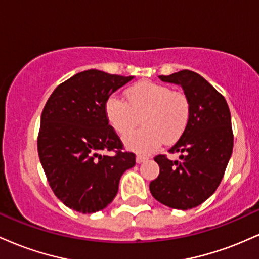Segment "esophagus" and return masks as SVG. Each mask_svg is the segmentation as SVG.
Returning a JSON list of instances; mask_svg holds the SVG:
<instances>
[{
  "mask_svg": "<svg viewBox=\"0 0 259 259\" xmlns=\"http://www.w3.org/2000/svg\"><path fill=\"white\" fill-rule=\"evenodd\" d=\"M148 159V157H145V156H141V154H139L138 157H136V162L139 163H144V162H146V160Z\"/></svg>",
  "mask_w": 259,
  "mask_h": 259,
  "instance_id": "obj_1",
  "label": "esophagus"
}]
</instances>
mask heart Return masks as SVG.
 I'll return each mask as SVG.
<instances>
[{"instance_id": "obj_1", "label": "heart", "mask_w": 259, "mask_h": 259, "mask_svg": "<svg viewBox=\"0 0 259 259\" xmlns=\"http://www.w3.org/2000/svg\"><path fill=\"white\" fill-rule=\"evenodd\" d=\"M126 100L109 97L106 115L113 129L123 136L132 133L142 118L145 126L124 140L126 147L136 152L150 153L163 141L175 142L189 124L191 106L183 91L158 82L140 81L126 91Z\"/></svg>"}]
</instances>
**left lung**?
<instances>
[{
  "label": "left lung",
  "instance_id": "1",
  "mask_svg": "<svg viewBox=\"0 0 259 259\" xmlns=\"http://www.w3.org/2000/svg\"><path fill=\"white\" fill-rule=\"evenodd\" d=\"M159 79L183 88L191 112L185 132L169 150L180 152V160L154 157L159 175L150 191L164 206L191 209L214 194L224 177L234 145L230 111L224 96L200 74L184 69Z\"/></svg>",
  "mask_w": 259,
  "mask_h": 259
}]
</instances>
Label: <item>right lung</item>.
Returning <instances> with one entry per match:
<instances>
[{
    "label": "right lung",
    "instance_id": "add662e5",
    "mask_svg": "<svg viewBox=\"0 0 259 259\" xmlns=\"http://www.w3.org/2000/svg\"><path fill=\"white\" fill-rule=\"evenodd\" d=\"M134 76L97 69L59 84L41 114L37 151L53 194L80 213L99 212L115 197L119 180L136 156L109 125L106 102ZM109 150L113 156H102Z\"/></svg>",
    "mask_w": 259,
    "mask_h": 259
}]
</instances>
